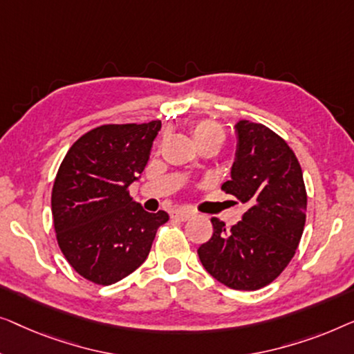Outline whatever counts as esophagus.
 <instances>
[{
	"label": "esophagus",
	"mask_w": 354,
	"mask_h": 354,
	"mask_svg": "<svg viewBox=\"0 0 354 354\" xmlns=\"http://www.w3.org/2000/svg\"><path fill=\"white\" fill-rule=\"evenodd\" d=\"M192 215H194V213L189 212V210H176V212L171 213V218H173V220L186 221V220H189V218H191Z\"/></svg>",
	"instance_id": "obj_1"
}]
</instances>
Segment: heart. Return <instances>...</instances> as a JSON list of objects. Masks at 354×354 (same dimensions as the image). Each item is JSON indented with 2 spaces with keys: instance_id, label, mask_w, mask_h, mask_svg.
<instances>
[{
  "instance_id": "heart-1",
  "label": "heart",
  "mask_w": 354,
  "mask_h": 354,
  "mask_svg": "<svg viewBox=\"0 0 354 354\" xmlns=\"http://www.w3.org/2000/svg\"><path fill=\"white\" fill-rule=\"evenodd\" d=\"M194 142L197 144L198 147L205 146V144H215V146L220 147L223 142H225V129L220 125V123L212 122V120H201L196 122L191 128Z\"/></svg>"
}]
</instances>
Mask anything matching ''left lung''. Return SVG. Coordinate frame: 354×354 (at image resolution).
Listing matches in <instances>:
<instances>
[{
  "mask_svg": "<svg viewBox=\"0 0 354 354\" xmlns=\"http://www.w3.org/2000/svg\"><path fill=\"white\" fill-rule=\"evenodd\" d=\"M236 131V162L221 191L247 210L231 229L212 218L213 236L197 253L216 281L258 290L281 276L295 255L306 221V187L286 139L248 120L239 122Z\"/></svg>",
  "mask_w": 354,
  "mask_h": 354,
  "instance_id": "8db88e82",
  "label": "left lung"
}]
</instances>
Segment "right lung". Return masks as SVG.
Listing matches in <instances>:
<instances>
[{
    "mask_svg": "<svg viewBox=\"0 0 354 354\" xmlns=\"http://www.w3.org/2000/svg\"><path fill=\"white\" fill-rule=\"evenodd\" d=\"M162 122L101 125L68 149L54 179L51 210L59 248L80 276L111 286L146 261L163 210L149 213L129 196Z\"/></svg>",
    "mask_w": 354,
    "mask_h": 354,
    "instance_id": "right-lung-1",
    "label": "right lung"
}]
</instances>
